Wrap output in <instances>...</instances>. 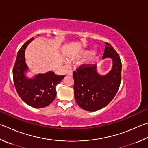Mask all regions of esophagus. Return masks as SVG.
<instances>
[{
	"label": "esophagus",
	"instance_id": "esophagus-1",
	"mask_svg": "<svg viewBox=\"0 0 148 148\" xmlns=\"http://www.w3.org/2000/svg\"><path fill=\"white\" fill-rule=\"evenodd\" d=\"M72 73H73V72H72V71H69L67 72V75H69V76H72Z\"/></svg>",
	"mask_w": 148,
	"mask_h": 148
}]
</instances>
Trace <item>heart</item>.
<instances>
[{
  "label": "heart",
  "mask_w": 148,
  "mask_h": 148,
  "mask_svg": "<svg viewBox=\"0 0 148 148\" xmlns=\"http://www.w3.org/2000/svg\"><path fill=\"white\" fill-rule=\"evenodd\" d=\"M92 51L91 50H84L83 51V52L80 53V54L77 56V57H75V56H71V57L69 58L70 60L71 61H76L77 59L78 58H86V57H88V56H89L92 54ZM99 56H100V53L97 52H93V54L91 56L90 58L89 59V60H88V64H92L96 61H97L98 58H99ZM66 64H68V62L67 61H65Z\"/></svg>",
  "instance_id": "b5f03b06"
}]
</instances>
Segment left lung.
Here are the masks:
<instances>
[{
	"instance_id": "left-lung-1",
	"label": "left lung",
	"mask_w": 148,
	"mask_h": 148,
	"mask_svg": "<svg viewBox=\"0 0 148 148\" xmlns=\"http://www.w3.org/2000/svg\"><path fill=\"white\" fill-rule=\"evenodd\" d=\"M103 60L111 58V71L100 74L97 65L82 66L73 72L74 96L77 103L87 111H96L107 106L114 98L121 83L122 63L119 55L106 42Z\"/></svg>"
}]
</instances>
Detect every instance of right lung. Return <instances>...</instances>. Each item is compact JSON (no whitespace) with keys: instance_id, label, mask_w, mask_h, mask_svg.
<instances>
[{"instance_id":"1","label":"right lung","mask_w":148,"mask_h":148,"mask_svg":"<svg viewBox=\"0 0 148 148\" xmlns=\"http://www.w3.org/2000/svg\"><path fill=\"white\" fill-rule=\"evenodd\" d=\"M34 37L26 41L17 53L13 69V77L16 90L21 98L28 106L34 108H42L50 105L56 96V86L63 76H58L52 71L27 76L29 71L26 63L25 50Z\"/></svg>"}]
</instances>
